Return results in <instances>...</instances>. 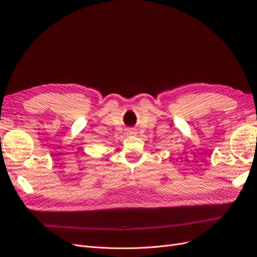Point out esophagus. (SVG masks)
<instances>
[{"mask_svg":"<svg viewBox=\"0 0 257 257\" xmlns=\"http://www.w3.org/2000/svg\"><path fill=\"white\" fill-rule=\"evenodd\" d=\"M131 134H135V131H131Z\"/></svg>","mask_w":257,"mask_h":257,"instance_id":"obj_1","label":"esophagus"}]
</instances>
